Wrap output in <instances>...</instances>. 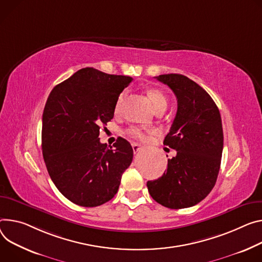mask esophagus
<instances>
[{
  "label": "esophagus",
  "mask_w": 262,
  "mask_h": 262,
  "mask_svg": "<svg viewBox=\"0 0 262 262\" xmlns=\"http://www.w3.org/2000/svg\"><path fill=\"white\" fill-rule=\"evenodd\" d=\"M142 148H143V146H142L141 144H138V143H134V144H133V150H134L135 154L139 152Z\"/></svg>",
  "instance_id": "1"
}]
</instances>
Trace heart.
<instances>
[{
	"mask_svg": "<svg viewBox=\"0 0 262 262\" xmlns=\"http://www.w3.org/2000/svg\"><path fill=\"white\" fill-rule=\"evenodd\" d=\"M125 95L126 93L125 92H122L120 95H119L117 100H116V105H115V108L116 111H118L119 108H120L122 102L124 101V98H125ZM147 95L149 99L151 100L152 104H154V107L156 110V112L158 110H161V108H166L167 107V104H168V100H167V97L165 96V94L160 91V90H157V89H151L147 92ZM152 130L150 129H145V128H142V127H130L126 130V134L128 136H130L132 138L134 139H137V140H145L148 136L149 133H151Z\"/></svg>",
	"mask_w": 262,
	"mask_h": 262,
	"instance_id": "heart-1",
	"label": "heart"
}]
</instances>
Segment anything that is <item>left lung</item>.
<instances>
[{
    "label": "left lung",
    "mask_w": 262,
    "mask_h": 262,
    "mask_svg": "<svg viewBox=\"0 0 262 262\" xmlns=\"http://www.w3.org/2000/svg\"><path fill=\"white\" fill-rule=\"evenodd\" d=\"M178 100V111L164 145L177 150L167 169L147 182L151 198L164 207L183 209L203 201L216 183L224 147L220 110L196 82L181 74L157 77Z\"/></svg>",
    "instance_id": "8db88e82"
}]
</instances>
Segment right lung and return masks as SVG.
<instances>
[{
    "instance_id": "obj_1",
    "label": "right lung",
    "mask_w": 262,
    "mask_h": 262,
    "mask_svg": "<svg viewBox=\"0 0 262 262\" xmlns=\"http://www.w3.org/2000/svg\"><path fill=\"white\" fill-rule=\"evenodd\" d=\"M133 78L83 68L54 86L42 113L41 148L59 192L82 207H97L117 193L134 157L119 137L102 144L100 126L114 117L116 100Z\"/></svg>"
}]
</instances>
